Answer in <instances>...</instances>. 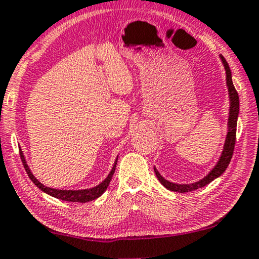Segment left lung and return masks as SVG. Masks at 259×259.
<instances>
[{"mask_svg": "<svg viewBox=\"0 0 259 259\" xmlns=\"http://www.w3.org/2000/svg\"><path fill=\"white\" fill-rule=\"evenodd\" d=\"M222 63L225 65L226 70V80H227V87L228 92H230V100H231V107H230V118H228V133L227 137H226V142L224 146V150H222L221 158L219 160L217 166L209 172L208 176H205L204 178L201 179L199 182L192 183V184H175V183H171L166 179H163L161 175L156 171V168L154 167V171H155V175L158 177L159 182L165 186L166 189L171 190V191L175 192H181V194H184V192L194 191V190H197L199 188H203L209 183L217 179L218 177H220L222 173L226 171L227 166L230 165L232 155H233L234 152V145H235V136H237V122H238V114H239V96L238 92L234 88L233 81H232V74L230 65H228L227 62L224 58V56H220Z\"/></svg>", "mask_w": 259, "mask_h": 259, "instance_id": "obj_1", "label": "left lung"}]
</instances>
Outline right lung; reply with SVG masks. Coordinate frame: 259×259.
I'll use <instances>...</instances> for the list:
<instances>
[{
	"mask_svg": "<svg viewBox=\"0 0 259 259\" xmlns=\"http://www.w3.org/2000/svg\"><path fill=\"white\" fill-rule=\"evenodd\" d=\"M20 156H21V161L24 163V167L27 172V175L29 177L32 182L34 183V185H37V188H39L41 191H44L45 194L52 196V197H56L58 199H62V201H68V202H80V203H86L90 201H93L99 197L105 192V190L109 186L111 179H112V176L114 173V169H116V162H114L112 169H111L110 175L107 176V178L104 181L103 183H100L99 185L96 186V188L92 189H86V190H58V189H52V188H48V186H44L40 182L38 181L37 178H34V176L32 175L31 169L28 168L27 163H26V160L24 158V154H22V150L20 149Z\"/></svg>",
	"mask_w": 259,
	"mask_h": 259,
	"instance_id": "1",
	"label": "right lung"
}]
</instances>
